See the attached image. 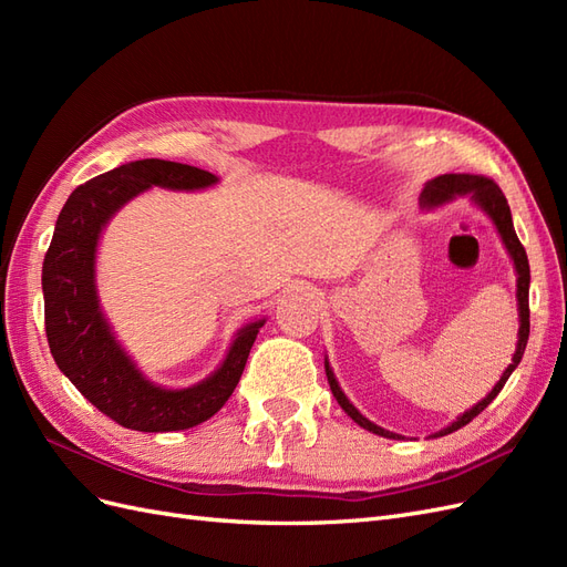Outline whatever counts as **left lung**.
Segmentation results:
<instances>
[{
	"label": "left lung",
	"instance_id": "1",
	"mask_svg": "<svg viewBox=\"0 0 567 567\" xmlns=\"http://www.w3.org/2000/svg\"><path fill=\"white\" fill-rule=\"evenodd\" d=\"M458 198H468L475 208L483 210L489 219L492 225L496 229V234L502 236V244L506 248V252L511 255L513 260V269H516V298H518V319H520V329H518V342H516V352H513V359L511 364L506 367V371L502 373V379L496 381V385L489 390L487 398L480 400L475 406H471L468 411H463L461 416H456V421H452L447 427H442L440 433H433L431 437H442V435H450L454 431H458V427H463L466 423H471L480 411L487 409V404L496 398V394L502 392V388L506 385L508 375L516 371V367L520 364L523 359V352H525V346H527V338H529V262H527V252L523 248V244L518 241L516 236V229H513V217H511V208L506 203V196L502 194V188L496 186L492 179L487 177H480V175H440L431 182H425L423 192H421V208L425 210H435V208H442V205H450ZM323 369H326V379H329V385H331V392L333 398L338 400V404L342 406V411L357 423L362 425L364 431L369 433H375L381 437H388V440H404L402 435L398 433H390L385 431V427L371 423L367 416H362V411H359L348 398L346 392H342V388L338 385L336 381V373L329 364V359H323Z\"/></svg>",
	"mask_w": 567,
	"mask_h": 567
}]
</instances>
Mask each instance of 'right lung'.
<instances>
[{"mask_svg":"<svg viewBox=\"0 0 567 567\" xmlns=\"http://www.w3.org/2000/svg\"><path fill=\"white\" fill-rule=\"evenodd\" d=\"M219 179L208 169L158 158L120 165L78 186L56 219L42 265L44 329L56 367L101 414L130 431H186L215 416L241 381L252 342L267 319L236 331L221 364L188 388L148 381L120 346L99 302L96 252L113 215L153 186L200 192Z\"/></svg>","mask_w":567,"mask_h":567,"instance_id":"1","label":"right lung"}]
</instances>
